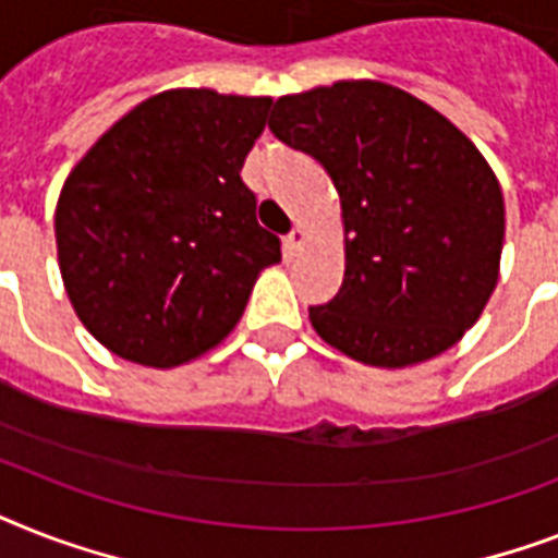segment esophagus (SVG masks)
<instances>
[{
	"instance_id": "34e87169",
	"label": "esophagus",
	"mask_w": 558,
	"mask_h": 558,
	"mask_svg": "<svg viewBox=\"0 0 558 558\" xmlns=\"http://www.w3.org/2000/svg\"><path fill=\"white\" fill-rule=\"evenodd\" d=\"M304 243H306V231L301 226H295L287 234V254H292V257H295V254L304 248Z\"/></svg>"
}]
</instances>
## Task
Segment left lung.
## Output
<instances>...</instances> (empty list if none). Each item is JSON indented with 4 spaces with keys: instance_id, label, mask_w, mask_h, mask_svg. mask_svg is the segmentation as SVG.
<instances>
[{
    "instance_id": "8db88e82",
    "label": "left lung",
    "mask_w": 558,
    "mask_h": 558,
    "mask_svg": "<svg viewBox=\"0 0 558 558\" xmlns=\"http://www.w3.org/2000/svg\"><path fill=\"white\" fill-rule=\"evenodd\" d=\"M269 130L341 196L348 269L339 295L310 306L315 332L376 367L449 350L484 313L504 245L501 185L475 144L379 81L278 98Z\"/></svg>"
}]
</instances>
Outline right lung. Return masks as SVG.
Masks as SVG:
<instances>
[{"label": "right lung", "mask_w": 558, "mask_h": 558, "mask_svg": "<svg viewBox=\"0 0 558 558\" xmlns=\"http://www.w3.org/2000/svg\"><path fill=\"white\" fill-rule=\"evenodd\" d=\"M271 98L170 89L126 112L65 179V292L116 356L177 367L234 330L280 236L240 177Z\"/></svg>", "instance_id": "1"}]
</instances>
